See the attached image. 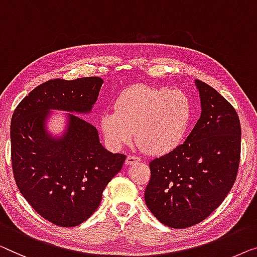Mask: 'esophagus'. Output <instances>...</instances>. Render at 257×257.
<instances>
[{"label":"esophagus","mask_w":257,"mask_h":257,"mask_svg":"<svg viewBox=\"0 0 257 257\" xmlns=\"http://www.w3.org/2000/svg\"><path fill=\"white\" fill-rule=\"evenodd\" d=\"M141 158L137 157V156H132V155H128L127 156V160H125V164L127 165H132L134 163H137V162H140Z\"/></svg>","instance_id":"obj_1"}]
</instances>
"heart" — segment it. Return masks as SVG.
Instances as JSON below:
<instances>
[{
    "instance_id": "1",
    "label": "heart",
    "mask_w": 257,
    "mask_h": 257,
    "mask_svg": "<svg viewBox=\"0 0 257 257\" xmlns=\"http://www.w3.org/2000/svg\"><path fill=\"white\" fill-rule=\"evenodd\" d=\"M191 103L182 91L136 85L121 93L114 111L101 114L104 141L117 150L132 141L151 155H164L182 142L191 120Z\"/></svg>"
}]
</instances>
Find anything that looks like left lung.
I'll list each match as a JSON object with an SVG mask.
<instances>
[{"label":"left lung","instance_id":"8db88e82","mask_svg":"<svg viewBox=\"0 0 257 257\" xmlns=\"http://www.w3.org/2000/svg\"><path fill=\"white\" fill-rule=\"evenodd\" d=\"M201 114L185 142L150 162L144 199L171 228L199 223L218 208L235 182L241 153L240 120L214 88L196 80Z\"/></svg>","mask_w":257,"mask_h":257}]
</instances>
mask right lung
<instances>
[{
    "mask_svg": "<svg viewBox=\"0 0 257 257\" xmlns=\"http://www.w3.org/2000/svg\"><path fill=\"white\" fill-rule=\"evenodd\" d=\"M102 84L99 77L49 80L29 93L13 114L17 187L39 215L57 226L86 221L125 161L124 155L104 149L96 128L74 115L91 113ZM53 110L69 111L61 136H52L47 128Z\"/></svg>",
    "mask_w": 257,
    "mask_h": 257,
    "instance_id": "obj_1",
    "label": "right lung"
}]
</instances>
